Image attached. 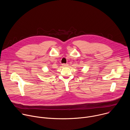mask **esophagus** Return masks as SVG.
<instances>
[{"label":"esophagus","instance_id":"esophagus-1","mask_svg":"<svg viewBox=\"0 0 130 130\" xmlns=\"http://www.w3.org/2000/svg\"><path fill=\"white\" fill-rule=\"evenodd\" d=\"M68 65V64H62V66L63 67H67Z\"/></svg>","mask_w":130,"mask_h":130}]
</instances>
